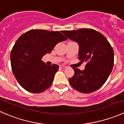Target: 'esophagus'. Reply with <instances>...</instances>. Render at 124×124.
Returning a JSON list of instances; mask_svg holds the SVG:
<instances>
[{"mask_svg":"<svg viewBox=\"0 0 124 124\" xmlns=\"http://www.w3.org/2000/svg\"><path fill=\"white\" fill-rule=\"evenodd\" d=\"M59 67L61 68H62V69H65V68H67V67H65V66L64 65H59Z\"/></svg>","mask_w":124,"mask_h":124,"instance_id":"1","label":"esophagus"}]
</instances>
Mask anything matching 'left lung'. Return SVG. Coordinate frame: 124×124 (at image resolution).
I'll return each mask as SVG.
<instances>
[{"mask_svg":"<svg viewBox=\"0 0 124 124\" xmlns=\"http://www.w3.org/2000/svg\"><path fill=\"white\" fill-rule=\"evenodd\" d=\"M62 33L79 46L78 59L86 63L85 70L73 68L69 78L73 88L82 93H91L104 84L114 65V52L106 37L92 29L63 31Z\"/></svg>","mask_w":124,"mask_h":124,"instance_id":"obj_1","label":"left lung"}]
</instances>
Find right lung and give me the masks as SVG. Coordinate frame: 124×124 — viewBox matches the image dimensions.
<instances>
[{
	"label": "right lung",
	"mask_w": 124,
	"mask_h": 124,
	"mask_svg": "<svg viewBox=\"0 0 124 124\" xmlns=\"http://www.w3.org/2000/svg\"><path fill=\"white\" fill-rule=\"evenodd\" d=\"M59 31L33 29L18 38L11 52V64L17 80L27 91L41 93L52 85L57 65L48 66L41 60L58 42L67 40Z\"/></svg>",
	"instance_id": "1"
}]
</instances>
